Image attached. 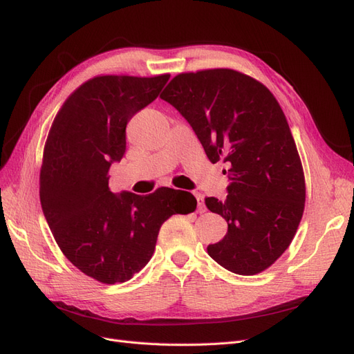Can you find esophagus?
<instances>
[{
	"label": "esophagus",
	"instance_id": "obj_1",
	"mask_svg": "<svg viewBox=\"0 0 354 354\" xmlns=\"http://www.w3.org/2000/svg\"><path fill=\"white\" fill-rule=\"evenodd\" d=\"M194 195L198 202V212H205L207 208H205V203H203V196L201 194H194Z\"/></svg>",
	"mask_w": 354,
	"mask_h": 354
}]
</instances>
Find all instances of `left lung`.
Instances as JSON below:
<instances>
[{"instance_id":"obj_1","label":"left lung","mask_w":354,"mask_h":354,"mask_svg":"<svg viewBox=\"0 0 354 354\" xmlns=\"http://www.w3.org/2000/svg\"><path fill=\"white\" fill-rule=\"evenodd\" d=\"M160 99L185 116L212 164L230 165L226 199L205 198L227 221L209 257L236 274L266 270L292 242L306 202L301 159L279 103L260 81L223 68L178 73Z\"/></svg>"}]
</instances>
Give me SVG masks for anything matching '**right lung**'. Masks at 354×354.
Listing matches in <instances>:
<instances>
[{"mask_svg":"<svg viewBox=\"0 0 354 354\" xmlns=\"http://www.w3.org/2000/svg\"><path fill=\"white\" fill-rule=\"evenodd\" d=\"M168 80V73L94 77L69 95L50 128L39 174L42 212L66 259L102 283L130 281L152 259L162 223L196 209L185 190L159 187L140 196L109 189L128 121Z\"/></svg>","mask_w":354,"mask_h":354,"instance_id":"right-lung-1","label":"right lung"}]
</instances>
